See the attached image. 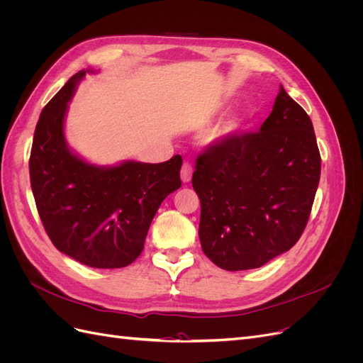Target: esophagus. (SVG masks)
<instances>
[{
	"label": "esophagus",
	"instance_id": "1",
	"mask_svg": "<svg viewBox=\"0 0 363 363\" xmlns=\"http://www.w3.org/2000/svg\"><path fill=\"white\" fill-rule=\"evenodd\" d=\"M192 164L191 163H183L182 167V182L183 183H189L191 179H192Z\"/></svg>",
	"mask_w": 363,
	"mask_h": 363
}]
</instances>
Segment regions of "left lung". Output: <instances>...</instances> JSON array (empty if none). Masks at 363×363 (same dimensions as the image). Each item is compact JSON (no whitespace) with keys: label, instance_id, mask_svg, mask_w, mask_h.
<instances>
[{"label":"left lung","instance_id":"1","mask_svg":"<svg viewBox=\"0 0 363 363\" xmlns=\"http://www.w3.org/2000/svg\"><path fill=\"white\" fill-rule=\"evenodd\" d=\"M320 175L312 121L281 86L259 131L228 135L196 157L204 255L244 271L291 250L309 221Z\"/></svg>","mask_w":363,"mask_h":363}]
</instances>
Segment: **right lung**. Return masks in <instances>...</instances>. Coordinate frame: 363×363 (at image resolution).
<instances>
[{"label":"right lung","instance_id":"add662e5","mask_svg":"<svg viewBox=\"0 0 363 363\" xmlns=\"http://www.w3.org/2000/svg\"><path fill=\"white\" fill-rule=\"evenodd\" d=\"M86 72L72 75L39 116L28 163L31 191L43 228L63 255L92 268H124L144 250L162 201L182 186L183 160H127L107 168L74 155L63 121Z\"/></svg>","mask_w":363,"mask_h":363}]
</instances>
